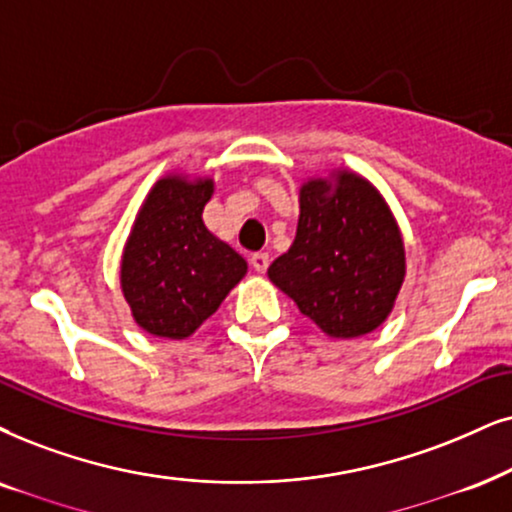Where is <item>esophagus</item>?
<instances>
[{
    "label": "esophagus",
    "mask_w": 512,
    "mask_h": 512,
    "mask_svg": "<svg viewBox=\"0 0 512 512\" xmlns=\"http://www.w3.org/2000/svg\"><path fill=\"white\" fill-rule=\"evenodd\" d=\"M250 264L257 274H264V271L269 269V252H255V255L250 257Z\"/></svg>",
    "instance_id": "obj_1"
}]
</instances>
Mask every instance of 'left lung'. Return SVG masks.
Here are the masks:
<instances>
[{
    "mask_svg": "<svg viewBox=\"0 0 512 512\" xmlns=\"http://www.w3.org/2000/svg\"><path fill=\"white\" fill-rule=\"evenodd\" d=\"M404 243L383 196L354 172L300 189L297 234L269 278L331 338H359L392 312Z\"/></svg>",
    "mask_w": 512,
    "mask_h": 512,
    "instance_id": "8db88e82",
    "label": "left lung"
}]
</instances>
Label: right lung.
I'll use <instances>...</instances> for the list:
<instances>
[{
  "label": "right lung",
  "mask_w": 512,
  "mask_h": 512,
  "mask_svg": "<svg viewBox=\"0 0 512 512\" xmlns=\"http://www.w3.org/2000/svg\"><path fill=\"white\" fill-rule=\"evenodd\" d=\"M210 196L212 179H160L129 234L122 293L134 321L158 338H189L248 271L243 257L203 224Z\"/></svg>",
  "instance_id": "right-lung-1"
}]
</instances>
